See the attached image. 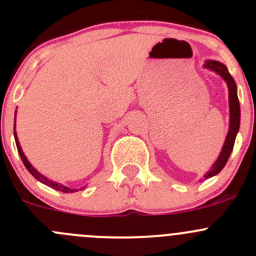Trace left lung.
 Listing matches in <instances>:
<instances>
[{
    "label": "left lung",
    "instance_id": "1",
    "mask_svg": "<svg viewBox=\"0 0 256 256\" xmlns=\"http://www.w3.org/2000/svg\"><path fill=\"white\" fill-rule=\"evenodd\" d=\"M203 66L209 69V70L216 72L218 76H220L224 79V82H226V85H228L229 90V130L218 158L214 162L213 166L210 167V170L204 174V178H210L218 174L224 168L232 151H233L234 142H236V138L238 135L240 126V105L238 94H236V84L234 82L233 76L229 74L228 68L218 60H206Z\"/></svg>",
    "mask_w": 256,
    "mask_h": 256
}]
</instances>
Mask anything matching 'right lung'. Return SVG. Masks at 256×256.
Segmentation results:
<instances>
[{"label":"right lung","instance_id":"obj_1","mask_svg":"<svg viewBox=\"0 0 256 256\" xmlns=\"http://www.w3.org/2000/svg\"><path fill=\"white\" fill-rule=\"evenodd\" d=\"M14 115H16V114H14ZM14 140H16V146H17V150H18V154H20V160H22V162L24 164L26 168L28 170V172H30V174L36 178V180H38L40 182H42L43 184H47L48 187L53 188V190H60V192H64V193H74V192H76V190H76V188H69V187H66V186L60 184V183L53 182V180H48L47 177H44L42 174H40V172H38L37 170H36L34 167H33L32 164H30V161L27 160L26 154H23L22 147H20V142H18V138H17V132H16V116H14ZM84 187H85V186H84Z\"/></svg>","mask_w":256,"mask_h":256}]
</instances>
